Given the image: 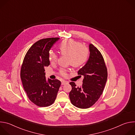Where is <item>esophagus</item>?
Masks as SVG:
<instances>
[{
    "label": "esophagus",
    "instance_id": "obj_1",
    "mask_svg": "<svg viewBox=\"0 0 135 135\" xmlns=\"http://www.w3.org/2000/svg\"><path fill=\"white\" fill-rule=\"evenodd\" d=\"M67 83H68V82H67V81H64V80H62L61 81V85H65V84H67Z\"/></svg>",
    "mask_w": 135,
    "mask_h": 135
}]
</instances>
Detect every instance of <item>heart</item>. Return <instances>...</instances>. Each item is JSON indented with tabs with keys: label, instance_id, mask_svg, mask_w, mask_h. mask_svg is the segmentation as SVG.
I'll use <instances>...</instances> for the list:
<instances>
[{
	"label": "heart",
	"instance_id": "obj_1",
	"mask_svg": "<svg viewBox=\"0 0 135 135\" xmlns=\"http://www.w3.org/2000/svg\"><path fill=\"white\" fill-rule=\"evenodd\" d=\"M60 50L63 55H68V63L74 67H79L83 65L88 60L89 50L88 48L82 44L81 43L75 41L72 39L64 40L60 45ZM58 58L57 54L50 51L49 59L51 63H55ZM68 70L66 69H61L60 74L63 76H67Z\"/></svg>",
	"mask_w": 135,
	"mask_h": 135
}]
</instances>
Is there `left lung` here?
Here are the masks:
<instances>
[{"instance_id":"1","label":"left lung","mask_w":135,"mask_h":135,"mask_svg":"<svg viewBox=\"0 0 135 135\" xmlns=\"http://www.w3.org/2000/svg\"><path fill=\"white\" fill-rule=\"evenodd\" d=\"M89 49L88 61L78 71V75L84 76L82 85L76 86L74 82L69 83L72 88L69 92L71 104L83 109L91 107L98 101L107 79V69L102 53L91 44Z\"/></svg>"}]
</instances>
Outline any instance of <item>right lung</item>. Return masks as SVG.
<instances>
[{
    "label": "right lung",
    "mask_w": 135,
    "mask_h": 135,
    "mask_svg": "<svg viewBox=\"0 0 135 135\" xmlns=\"http://www.w3.org/2000/svg\"><path fill=\"white\" fill-rule=\"evenodd\" d=\"M59 38H44L34 43L27 51L21 68L20 76L29 100L39 107L54 102L61 85L58 80L45 79V67L50 65L49 51Z\"/></svg>",
    "instance_id": "1"
}]
</instances>
